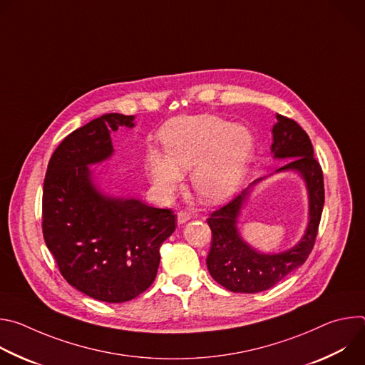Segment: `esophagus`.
Segmentation results:
<instances>
[{"label":"esophagus","instance_id":"obj_1","mask_svg":"<svg viewBox=\"0 0 365 365\" xmlns=\"http://www.w3.org/2000/svg\"><path fill=\"white\" fill-rule=\"evenodd\" d=\"M189 220H190V215H189L187 212H185V211L178 212V224H179V225L186 224Z\"/></svg>","mask_w":365,"mask_h":365}]
</instances>
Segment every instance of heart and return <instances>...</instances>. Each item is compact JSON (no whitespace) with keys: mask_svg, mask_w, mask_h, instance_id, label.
<instances>
[{"mask_svg":"<svg viewBox=\"0 0 365 365\" xmlns=\"http://www.w3.org/2000/svg\"><path fill=\"white\" fill-rule=\"evenodd\" d=\"M165 153L150 148L145 172L159 193L169 196L182 183V173L190 172L196 196L206 203L228 197L241 183L254 140L242 125L212 115L179 117L160 131Z\"/></svg>","mask_w":365,"mask_h":365,"instance_id":"1","label":"heart"}]
</instances>
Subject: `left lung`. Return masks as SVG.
Instances as JSON below:
<instances>
[{"mask_svg": "<svg viewBox=\"0 0 365 365\" xmlns=\"http://www.w3.org/2000/svg\"><path fill=\"white\" fill-rule=\"evenodd\" d=\"M272 153L274 159H292L276 173L293 170L304 180L309 197L307 227L294 247L276 254L259 252L242 240L237 227L241 210L251 189L266 178L254 180L231 202L214 211L206 220L212 231L206 266L217 283L234 293H258L277 284L306 262L318 235L325 189L322 169L314 158L309 135L296 121L277 114Z\"/></svg>", "mask_w": 365, "mask_h": 365, "instance_id": "obj_1", "label": "left lung"}]
</instances>
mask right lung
<instances>
[{
  "label": "right lung",
  "mask_w": 365,
  "mask_h": 365,
  "mask_svg": "<svg viewBox=\"0 0 365 365\" xmlns=\"http://www.w3.org/2000/svg\"><path fill=\"white\" fill-rule=\"evenodd\" d=\"M134 115L103 114L71 133L50 158L43 185V237L65 280L89 297L123 303L158 274L176 215L134 197L106 195L91 165L114 154L111 131Z\"/></svg>",
  "instance_id": "add662e5"
}]
</instances>
